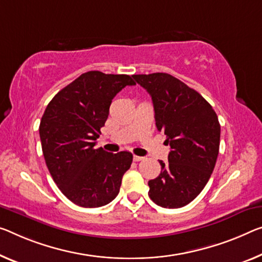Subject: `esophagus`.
I'll use <instances>...</instances> for the list:
<instances>
[{
	"mask_svg": "<svg viewBox=\"0 0 262 262\" xmlns=\"http://www.w3.org/2000/svg\"><path fill=\"white\" fill-rule=\"evenodd\" d=\"M144 158L143 157H139V156H134V160L135 162H140V160H143Z\"/></svg>",
	"mask_w": 262,
	"mask_h": 262,
	"instance_id": "1",
	"label": "esophagus"
}]
</instances>
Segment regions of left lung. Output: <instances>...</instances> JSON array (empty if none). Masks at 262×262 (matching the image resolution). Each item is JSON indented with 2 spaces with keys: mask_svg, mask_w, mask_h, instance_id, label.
<instances>
[{
  "mask_svg": "<svg viewBox=\"0 0 262 262\" xmlns=\"http://www.w3.org/2000/svg\"><path fill=\"white\" fill-rule=\"evenodd\" d=\"M152 98L156 126L170 144L168 162L148 182V196L158 206L179 208L203 191L214 170L220 124L210 103L182 80L164 72L134 75Z\"/></svg>",
  "mask_w": 262,
  "mask_h": 262,
  "instance_id": "left-lung-1",
  "label": "left lung"
}]
</instances>
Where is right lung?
Segmentation results:
<instances>
[{
  "label": "right lung",
  "instance_id": "obj_1",
  "mask_svg": "<svg viewBox=\"0 0 262 262\" xmlns=\"http://www.w3.org/2000/svg\"><path fill=\"white\" fill-rule=\"evenodd\" d=\"M128 75L88 71L50 100L39 124L42 151L54 182L80 207H100L119 193L132 154L96 148L112 99L126 85Z\"/></svg>",
  "mask_w": 262,
  "mask_h": 262
}]
</instances>
